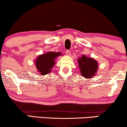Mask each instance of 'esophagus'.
Segmentation results:
<instances>
[{
	"label": "esophagus",
	"instance_id": "esophagus-1",
	"mask_svg": "<svg viewBox=\"0 0 127 127\" xmlns=\"http://www.w3.org/2000/svg\"><path fill=\"white\" fill-rule=\"evenodd\" d=\"M65 54H66L67 55H70V50H68V49H67V50L65 51Z\"/></svg>",
	"mask_w": 127,
	"mask_h": 127
}]
</instances>
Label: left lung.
Instances as JSON below:
<instances>
[{
  "mask_svg": "<svg viewBox=\"0 0 127 127\" xmlns=\"http://www.w3.org/2000/svg\"><path fill=\"white\" fill-rule=\"evenodd\" d=\"M79 67L80 68L81 75L86 78H91L93 76H95L97 72V62L92 58H88L85 55H82V57L78 60Z\"/></svg>",
  "mask_w": 127,
  "mask_h": 127,
  "instance_id": "8db88e82",
  "label": "left lung"
}]
</instances>
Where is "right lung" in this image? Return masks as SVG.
Listing matches in <instances>:
<instances>
[{"label":"right lung","mask_w":127,"mask_h":127,"mask_svg":"<svg viewBox=\"0 0 127 127\" xmlns=\"http://www.w3.org/2000/svg\"><path fill=\"white\" fill-rule=\"evenodd\" d=\"M61 55L60 52H49L39 55L36 59V67L37 71L42 75L49 73L51 72L52 68L55 64L54 60Z\"/></svg>","instance_id":"1"}]
</instances>
